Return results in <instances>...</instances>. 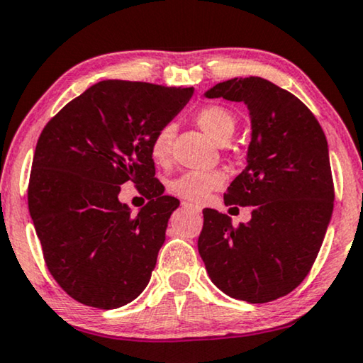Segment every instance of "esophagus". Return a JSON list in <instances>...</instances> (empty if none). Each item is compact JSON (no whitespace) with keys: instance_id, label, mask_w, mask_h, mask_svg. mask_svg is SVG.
Here are the masks:
<instances>
[{"instance_id":"esophagus-1","label":"esophagus","mask_w":363,"mask_h":363,"mask_svg":"<svg viewBox=\"0 0 363 363\" xmlns=\"http://www.w3.org/2000/svg\"><path fill=\"white\" fill-rule=\"evenodd\" d=\"M182 207L186 208V210H192V212H196V213H200V212H202V208H200L199 205H196V203H191V202H182Z\"/></svg>"}]
</instances>
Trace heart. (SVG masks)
Wrapping results in <instances>:
<instances>
[{"label":"heart","mask_w":363,"mask_h":363,"mask_svg":"<svg viewBox=\"0 0 363 363\" xmlns=\"http://www.w3.org/2000/svg\"><path fill=\"white\" fill-rule=\"evenodd\" d=\"M196 123L213 142L220 145L228 142L236 127L233 113L225 107L215 104L199 109L196 113ZM174 135L176 127L172 123H166L153 135L150 143V153L156 164L164 166L169 163ZM223 184L225 174L221 171H191L172 181L171 191L176 196L192 200V202H203L210 194L220 189Z\"/></svg>","instance_id":"1"}]
</instances>
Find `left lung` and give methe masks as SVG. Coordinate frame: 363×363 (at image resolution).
<instances>
[{
  "label": "left lung",
  "instance_id": "left-lung-1",
  "mask_svg": "<svg viewBox=\"0 0 363 363\" xmlns=\"http://www.w3.org/2000/svg\"><path fill=\"white\" fill-rule=\"evenodd\" d=\"M205 97L245 102L251 117L246 167L230 184L226 205L252 207L233 226L203 210L199 254L210 280L231 298L267 303L296 289L320 252L334 207L328 142L311 111L270 81L233 78Z\"/></svg>",
  "mask_w": 363,
  "mask_h": 363
}]
</instances>
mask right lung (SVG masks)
I'll return each instance as SVG.
<instances>
[{
    "label": "right lung",
    "mask_w": 363,
    "mask_h": 363,
    "mask_svg": "<svg viewBox=\"0 0 363 363\" xmlns=\"http://www.w3.org/2000/svg\"><path fill=\"white\" fill-rule=\"evenodd\" d=\"M194 94L137 81H99L68 102L37 142L30 218L53 279L79 303L113 310L148 285L179 200L163 196L150 143ZM132 180L149 203L118 200Z\"/></svg>",
    "instance_id": "obj_1"
}]
</instances>
